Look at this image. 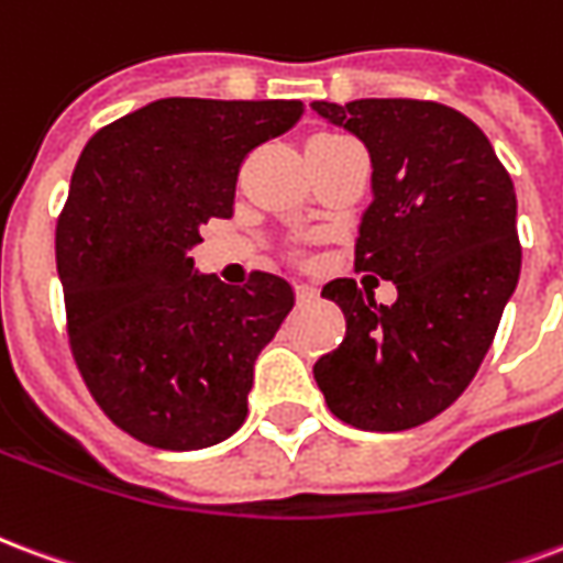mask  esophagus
Returning a JSON list of instances; mask_svg holds the SVG:
<instances>
[{
	"label": "esophagus",
	"mask_w": 563,
	"mask_h": 563,
	"mask_svg": "<svg viewBox=\"0 0 563 563\" xmlns=\"http://www.w3.org/2000/svg\"><path fill=\"white\" fill-rule=\"evenodd\" d=\"M294 290H297L299 302H311V299L318 297V287L306 285V282H297V287H294Z\"/></svg>",
	"instance_id": "obj_1"
}]
</instances>
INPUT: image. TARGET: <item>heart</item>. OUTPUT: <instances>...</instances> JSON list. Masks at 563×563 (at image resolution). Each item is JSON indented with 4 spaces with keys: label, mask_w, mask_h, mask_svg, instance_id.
<instances>
[{
    "label": "heart",
    "mask_w": 563,
    "mask_h": 563,
    "mask_svg": "<svg viewBox=\"0 0 563 563\" xmlns=\"http://www.w3.org/2000/svg\"><path fill=\"white\" fill-rule=\"evenodd\" d=\"M335 137H342V134H323V137H314V141H335Z\"/></svg>",
    "instance_id": "heart-1"
}]
</instances>
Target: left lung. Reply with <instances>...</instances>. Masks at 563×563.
I'll use <instances>...</instances> for the list:
<instances>
[{"label": "left lung", "mask_w": 563, "mask_h": 563, "mask_svg": "<svg viewBox=\"0 0 563 563\" xmlns=\"http://www.w3.org/2000/svg\"><path fill=\"white\" fill-rule=\"evenodd\" d=\"M311 108L366 143L375 200L354 269L399 290L393 306H377L354 278L323 287L342 309L344 339L314 363V380L347 426L405 432L465 393L498 332L522 266L512 179L489 137L438 101Z\"/></svg>", "instance_id": "1"}]
</instances>
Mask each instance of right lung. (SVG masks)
<instances>
[{
  "mask_svg": "<svg viewBox=\"0 0 563 563\" xmlns=\"http://www.w3.org/2000/svg\"><path fill=\"white\" fill-rule=\"evenodd\" d=\"M302 101L162 98L98 129L56 221L74 363L98 408L158 450H203L249 413L254 360L294 309L282 276H197L188 249L231 219L249 152Z\"/></svg>",
  "mask_w": 563,
  "mask_h": 563,
  "instance_id": "obj_1",
  "label": "right lung"
}]
</instances>
